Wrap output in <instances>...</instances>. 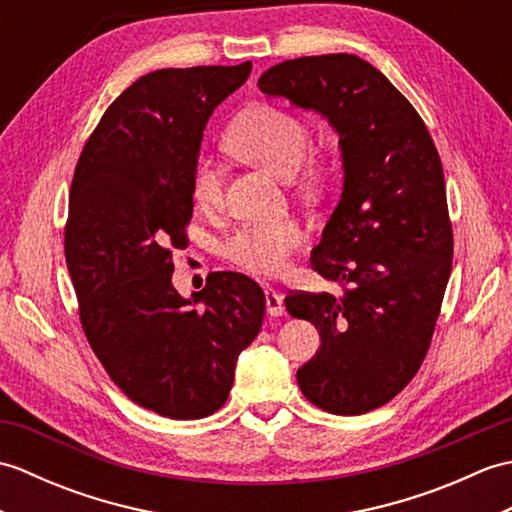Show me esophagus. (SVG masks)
<instances>
[{"instance_id": "1", "label": "esophagus", "mask_w": 512, "mask_h": 512, "mask_svg": "<svg viewBox=\"0 0 512 512\" xmlns=\"http://www.w3.org/2000/svg\"><path fill=\"white\" fill-rule=\"evenodd\" d=\"M266 310H268L270 317H281V314L286 312V306H284V295H281L279 290L266 288Z\"/></svg>"}]
</instances>
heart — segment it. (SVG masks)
<instances>
[{
  "label": "heart",
  "mask_w": 512,
  "mask_h": 512,
  "mask_svg": "<svg viewBox=\"0 0 512 512\" xmlns=\"http://www.w3.org/2000/svg\"><path fill=\"white\" fill-rule=\"evenodd\" d=\"M226 143L239 156L292 176L303 189L323 180V162L308 154L310 129L301 116L275 103H255L239 114L226 132ZM191 195L200 209L222 202L224 176L209 156H198L191 173ZM306 244V233L292 220L246 224L226 239L224 250L231 262L250 275L277 277L290 266L292 255Z\"/></svg>",
  "instance_id": "1"
}]
</instances>
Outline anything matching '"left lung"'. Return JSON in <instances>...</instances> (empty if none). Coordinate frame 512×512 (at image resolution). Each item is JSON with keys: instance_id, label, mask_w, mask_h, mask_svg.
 Wrapping results in <instances>:
<instances>
[{"instance_id": "8db88e82", "label": "left lung", "mask_w": 512, "mask_h": 512, "mask_svg": "<svg viewBox=\"0 0 512 512\" xmlns=\"http://www.w3.org/2000/svg\"><path fill=\"white\" fill-rule=\"evenodd\" d=\"M259 90L317 110L341 136V202L310 262L343 292H290L286 310L321 336L297 372L303 396L358 416L400 394L429 352L453 262L442 162L413 105L354 54L277 63Z\"/></svg>"}]
</instances>
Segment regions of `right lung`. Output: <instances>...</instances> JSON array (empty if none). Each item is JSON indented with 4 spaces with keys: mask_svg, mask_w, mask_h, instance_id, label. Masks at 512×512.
Masks as SVG:
<instances>
[{
    "mask_svg": "<svg viewBox=\"0 0 512 512\" xmlns=\"http://www.w3.org/2000/svg\"><path fill=\"white\" fill-rule=\"evenodd\" d=\"M253 63L140 76L101 116L76 162L65 262L90 347L136 405L173 420L220 409L266 297L253 279L211 273L182 299L173 250L187 248L191 173L213 110Z\"/></svg>",
    "mask_w": 512,
    "mask_h": 512,
    "instance_id": "add662e5",
    "label": "right lung"
}]
</instances>
